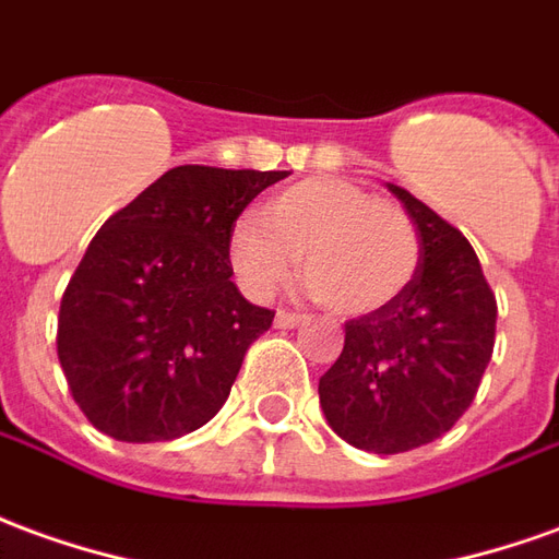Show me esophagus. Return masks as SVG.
Masks as SVG:
<instances>
[{"instance_id":"34e87169","label":"esophagus","mask_w":559,"mask_h":559,"mask_svg":"<svg viewBox=\"0 0 559 559\" xmlns=\"http://www.w3.org/2000/svg\"><path fill=\"white\" fill-rule=\"evenodd\" d=\"M299 323H306V314H293V311H278V314H275V326H278V330H293V326H299Z\"/></svg>"}]
</instances>
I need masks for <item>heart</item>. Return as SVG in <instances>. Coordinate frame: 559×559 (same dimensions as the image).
<instances>
[{"instance_id": "b5f03b06", "label": "heart", "mask_w": 559, "mask_h": 559, "mask_svg": "<svg viewBox=\"0 0 559 559\" xmlns=\"http://www.w3.org/2000/svg\"><path fill=\"white\" fill-rule=\"evenodd\" d=\"M302 257L308 293L362 318L396 302L420 266V239L400 205L338 178H308L245 214L229 233V263L241 287L269 296Z\"/></svg>"}]
</instances>
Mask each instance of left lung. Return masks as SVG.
Instances as JSON below:
<instances>
[{
    "label": "left lung",
    "mask_w": 559,
    "mask_h": 559,
    "mask_svg": "<svg viewBox=\"0 0 559 559\" xmlns=\"http://www.w3.org/2000/svg\"><path fill=\"white\" fill-rule=\"evenodd\" d=\"M420 239V266L396 302L345 323L320 378V408L347 444L402 454L436 442L469 408L493 354L497 299L466 236L388 185Z\"/></svg>",
    "instance_id": "1"
}]
</instances>
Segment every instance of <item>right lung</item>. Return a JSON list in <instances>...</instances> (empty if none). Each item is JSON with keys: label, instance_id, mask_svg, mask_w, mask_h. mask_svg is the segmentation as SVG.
I'll list each match as a JSON object with an SVG mask.
<instances>
[{"label": "right lung", "instance_id": "obj_1", "mask_svg": "<svg viewBox=\"0 0 559 559\" xmlns=\"http://www.w3.org/2000/svg\"><path fill=\"white\" fill-rule=\"evenodd\" d=\"M287 171L178 166L111 214L62 293L57 354L93 427L169 442L209 424L275 311L233 284L229 233Z\"/></svg>", "mask_w": 559, "mask_h": 559}]
</instances>
